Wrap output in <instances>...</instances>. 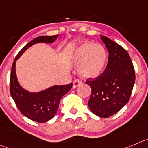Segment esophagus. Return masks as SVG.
I'll return each instance as SVG.
<instances>
[{
  "label": "esophagus",
  "instance_id": "34e87169",
  "mask_svg": "<svg viewBox=\"0 0 148 148\" xmlns=\"http://www.w3.org/2000/svg\"><path fill=\"white\" fill-rule=\"evenodd\" d=\"M81 84V80L75 79L73 82V88H75V87H77L78 86H79Z\"/></svg>",
  "mask_w": 148,
  "mask_h": 148
}]
</instances>
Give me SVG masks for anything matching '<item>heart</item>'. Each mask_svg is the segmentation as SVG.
Masks as SVG:
<instances>
[{"instance_id":"1","label":"heart","mask_w":148,"mask_h":148,"mask_svg":"<svg viewBox=\"0 0 148 148\" xmlns=\"http://www.w3.org/2000/svg\"><path fill=\"white\" fill-rule=\"evenodd\" d=\"M106 51L100 44L84 43L77 48L73 54L75 62H81L80 72L86 78L99 75L106 62Z\"/></svg>"}]
</instances>
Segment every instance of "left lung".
Wrapping results in <instances>:
<instances>
[{"label":"left lung","instance_id":"1","mask_svg":"<svg viewBox=\"0 0 148 148\" xmlns=\"http://www.w3.org/2000/svg\"><path fill=\"white\" fill-rule=\"evenodd\" d=\"M109 52L108 63L101 75L86 81L91 88L88 105L94 115L108 118L119 112L130 99L135 71L128 52L101 35Z\"/></svg>","mask_w":148,"mask_h":148}]
</instances>
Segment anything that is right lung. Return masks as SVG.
I'll use <instances>...</instances> for the list:
<instances>
[{
	"label": "right lung",
	"instance_id": "right-lung-1",
	"mask_svg": "<svg viewBox=\"0 0 148 148\" xmlns=\"http://www.w3.org/2000/svg\"><path fill=\"white\" fill-rule=\"evenodd\" d=\"M58 37L56 36H40L31 40L18 53L12 64L10 76V94L18 109L25 116L38 123L48 121L57 113L61 98L73 86V84L54 86L41 92L29 93L19 86L16 76L15 64L23 52L32 45L37 43H53Z\"/></svg>",
	"mask_w": 148,
	"mask_h": 148
}]
</instances>
